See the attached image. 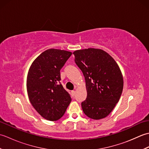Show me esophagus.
I'll use <instances>...</instances> for the list:
<instances>
[{"mask_svg": "<svg viewBox=\"0 0 149 149\" xmlns=\"http://www.w3.org/2000/svg\"><path fill=\"white\" fill-rule=\"evenodd\" d=\"M75 91H71V95H72V97H74L75 96Z\"/></svg>", "mask_w": 149, "mask_h": 149, "instance_id": "obj_1", "label": "esophagus"}]
</instances>
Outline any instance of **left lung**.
Masks as SVG:
<instances>
[{
    "label": "left lung",
    "instance_id": "8db88e82",
    "mask_svg": "<svg viewBox=\"0 0 149 149\" xmlns=\"http://www.w3.org/2000/svg\"><path fill=\"white\" fill-rule=\"evenodd\" d=\"M73 54L86 82L87 97L81 103L83 112L94 120L105 118L115 107L122 93L123 79L118 64L102 49H85Z\"/></svg>",
    "mask_w": 149,
    "mask_h": 149
}]
</instances>
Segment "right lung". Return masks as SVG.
<instances>
[{"label": "right lung", "instance_id": "add662e5", "mask_svg": "<svg viewBox=\"0 0 149 149\" xmlns=\"http://www.w3.org/2000/svg\"><path fill=\"white\" fill-rule=\"evenodd\" d=\"M72 54L64 50H47L34 59L28 72L27 91L30 102L47 120L61 118L72 100L59 82L60 70Z\"/></svg>", "mask_w": 149, "mask_h": 149}]
</instances>
